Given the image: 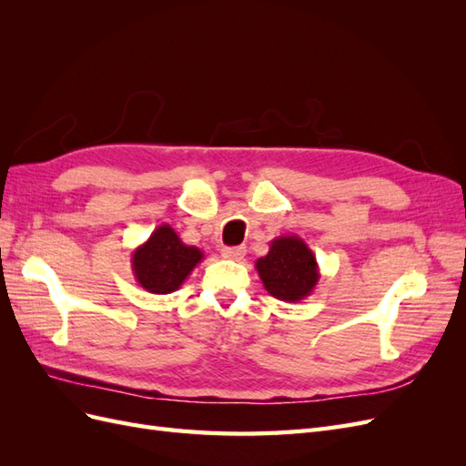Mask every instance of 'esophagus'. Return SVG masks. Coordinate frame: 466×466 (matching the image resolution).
Wrapping results in <instances>:
<instances>
[{
    "instance_id": "34e87169",
    "label": "esophagus",
    "mask_w": 466,
    "mask_h": 466,
    "mask_svg": "<svg viewBox=\"0 0 466 466\" xmlns=\"http://www.w3.org/2000/svg\"><path fill=\"white\" fill-rule=\"evenodd\" d=\"M247 255L245 247H225L221 248V257L228 260H241Z\"/></svg>"
}]
</instances>
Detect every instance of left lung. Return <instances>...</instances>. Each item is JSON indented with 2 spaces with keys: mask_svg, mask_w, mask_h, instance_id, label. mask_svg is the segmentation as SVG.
<instances>
[{
  "mask_svg": "<svg viewBox=\"0 0 466 466\" xmlns=\"http://www.w3.org/2000/svg\"><path fill=\"white\" fill-rule=\"evenodd\" d=\"M257 272L266 291L288 303L309 298L320 278L315 252L298 235L276 237L268 255L257 260Z\"/></svg>",
  "mask_w": 466,
  "mask_h": 466,
  "instance_id": "1",
  "label": "left lung"
}]
</instances>
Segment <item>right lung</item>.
<instances>
[{
    "label": "right lung",
    "mask_w": 466,
    "mask_h": 466,
    "mask_svg": "<svg viewBox=\"0 0 466 466\" xmlns=\"http://www.w3.org/2000/svg\"><path fill=\"white\" fill-rule=\"evenodd\" d=\"M204 252L180 241L171 225H159L144 245L132 252L136 281L149 293H173L190 276Z\"/></svg>",
    "instance_id": "1"
}]
</instances>
